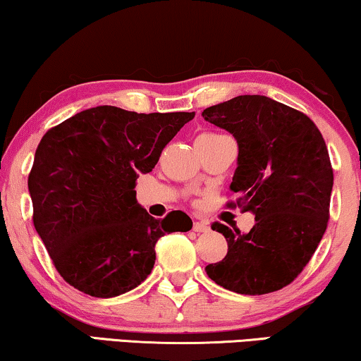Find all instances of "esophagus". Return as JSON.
Listing matches in <instances>:
<instances>
[{
    "mask_svg": "<svg viewBox=\"0 0 361 361\" xmlns=\"http://www.w3.org/2000/svg\"><path fill=\"white\" fill-rule=\"evenodd\" d=\"M192 231L201 233V232H207L209 231V224L204 221H200V222H195V226H192Z\"/></svg>",
    "mask_w": 361,
    "mask_h": 361,
    "instance_id": "1",
    "label": "esophagus"
}]
</instances>
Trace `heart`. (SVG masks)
I'll use <instances>...</instances> for the list:
<instances>
[{
    "label": "heart",
    "mask_w": 361,
    "mask_h": 361,
    "mask_svg": "<svg viewBox=\"0 0 361 361\" xmlns=\"http://www.w3.org/2000/svg\"><path fill=\"white\" fill-rule=\"evenodd\" d=\"M201 137H219V134H202Z\"/></svg>",
    "instance_id": "heart-1"
}]
</instances>
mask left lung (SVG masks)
<instances>
[{"mask_svg": "<svg viewBox=\"0 0 361 361\" xmlns=\"http://www.w3.org/2000/svg\"><path fill=\"white\" fill-rule=\"evenodd\" d=\"M202 118L238 144L237 200L226 206L255 214L247 233L212 222L229 250L206 267L207 276L248 296L278 291L296 280L327 229L334 170L324 137L301 111L260 94L211 106Z\"/></svg>", "mask_w": 361, "mask_h": 361, "instance_id": "left-lung-1", "label": "left lung"}]
</instances>
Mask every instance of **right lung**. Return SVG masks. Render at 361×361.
Returning <instances> with one entry per match:
<instances>
[{
  "instance_id": "add662e5",
  "label": "right lung",
  "mask_w": 361,
  "mask_h": 361,
  "mask_svg": "<svg viewBox=\"0 0 361 361\" xmlns=\"http://www.w3.org/2000/svg\"><path fill=\"white\" fill-rule=\"evenodd\" d=\"M192 118L96 106L45 132L27 178L32 222L70 286L94 298L128 293L150 275L159 238L191 229L181 211L149 216L135 181Z\"/></svg>"
}]
</instances>
